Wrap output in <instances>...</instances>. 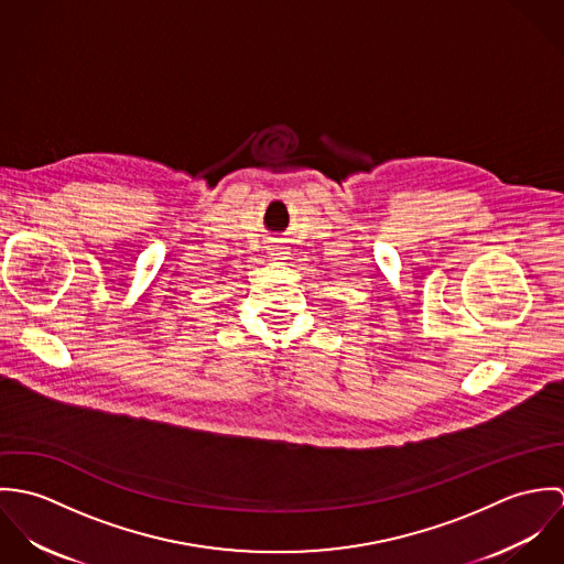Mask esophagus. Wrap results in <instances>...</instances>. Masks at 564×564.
Masks as SVG:
<instances>
[{
    "mask_svg": "<svg viewBox=\"0 0 564 564\" xmlns=\"http://www.w3.org/2000/svg\"><path fill=\"white\" fill-rule=\"evenodd\" d=\"M289 247L284 245L282 241H273V245L269 247V260H273V262H284V260H289Z\"/></svg>",
    "mask_w": 564,
    "mask_h": 564,
    "instance_id": "esophagus-1",
    "label": "esophagus"
}]
</instances>
